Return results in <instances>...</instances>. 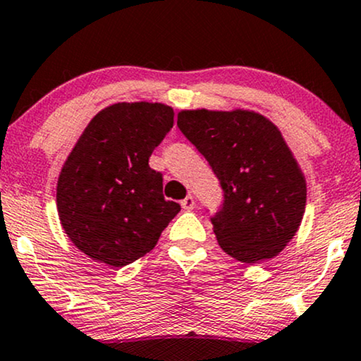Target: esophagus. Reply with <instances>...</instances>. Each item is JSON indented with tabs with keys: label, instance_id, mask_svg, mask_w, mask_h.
<instances>
[{
	"label": "esophagus",
	"instance_id": "esophagus-1",
	"mask_svg": "<svg viewBox=\"0 0 361 361\" xmlns=\"http://www.w3.org/2000/svg\"><path fill=\"white\" fill-rule=\"evenodd\" d=\"M181 207H183V210H186V212H192L195 208L193 197H186L185 200H181Z\"/></svg>",
	"mask_w": 361,
	"mask_h": 361
}]
</instances>
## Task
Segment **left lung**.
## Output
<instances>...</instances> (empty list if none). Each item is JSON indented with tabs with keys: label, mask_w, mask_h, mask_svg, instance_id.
Wrapping results in <instances>:
<instances>
[{
	"label": "left lung",
	"mask_w": 361,
	"mask_h": 361,
	"mask_svg": "<svg viewBox=\"0 0 361 361\" xmlns=\"http://www.w3.org/2000/svg\"><path fill=\"white\" fill-rule=\"evenodd\" d=\"M178 128L207 158L225 202L212 219L230 257L257 264L279 255L306 210V178L266 116L250 109L178 112Z\"/></svg>",
	"instance_id": "8db88e82"
}]
</instances>
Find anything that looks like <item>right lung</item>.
Returning a JSON list of instances; mask_svg holds the SVG:
<instances>
[{
	"mask_svg": "<svg viewBox=\"0 0 361 361\" xmlns=\"http://www.w3.org/2000/svg\"><path fill=\"white\" fill-rule=\"evenodd\" d=\"M173 107L117 102L77 139L56 181V210L71 242L95 262L124 267L154 249L181 207L163 197L149 156L173 128Z\"/></svg>",
	"mask_w": 361,
	"mask_h": 361,
	"instance_id": "add662e5",
	"label": "right lung"
}]
</instances>
